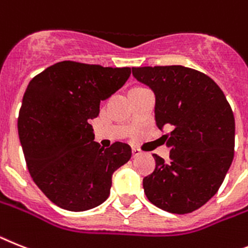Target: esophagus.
I'll return each mask as SVG.
<instances>
[{"label":"esophagus","instance_id":"obj_1","mask_svg":"<svg viewBox=\"0 0 248 248\" xmlns=\"http://www.w3.org/2000/svg\"><path fill=\"white\" fill-rule=\"evenodd\" d=\"M141 154H142V151H141L140 149H136V147H134V149H132V155H134V157L141 155Z\"/></svg>","mask_w":248,"mask_h":248}]
</instances>
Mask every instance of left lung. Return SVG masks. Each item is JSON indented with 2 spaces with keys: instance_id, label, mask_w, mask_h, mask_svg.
Listing matches in <instances>:
<instances>
[{
  "instance_id": "1",
  "label": "left lung",
  "mask_w": 248,
  "mask_h": 248,
  "mask_svg": "<svg viewBox=\"0 0 248 248\" xmlns=\"http://www.w3.org/2000/svg\"><path fill=\"white\" fill-rule=\"evenodd\" d=\"M155 93V120L170 147V160L154 155L156 168L143 178L154 205L175 214L190 213L218 191L234 151V117L213 79L183 65L132 68Z\"/></svg>"
}]
</instances>
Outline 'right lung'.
I'll return each instance as SVG.
<instances>
[{"mask_svg": "<svg viewBox=\"0 0 248 248\" xmlns=\"http://www.w3.org/2000/svg\"><path fill=\"white\" fill-rule=\"evenodd\" d=\"M131 68L60 62L31 79L18 113V137L35 184L58 207L83 212L109 195L113 172L131 159L127 143L103 149L89 121L101 101L127 82Z\"/></svg>", "mask_w": 248, "mask_h": 248, "instance_id": "obj_1", "label": "right lung"}]
</instances>
